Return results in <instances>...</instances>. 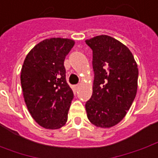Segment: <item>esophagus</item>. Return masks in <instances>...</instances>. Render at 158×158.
<instances>
[{"label":"esophagus","instance_id":"34e87169","mask_svg":"<svg viewBox=\"0 0 158 158\" xmlns=\"http://www.w3.org/2000/svg\"><path fill=\"white\" fill-rule=\"evenodd\" d=\"M79 85H75V86H74V90H75V91H76V92H77V91L79 90Z\"/></svg>","mask_w":158,"mask_h":158}]
</instances>
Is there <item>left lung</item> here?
Segmentation results:
<instances>
[{
    "label": "left lung",
    "mask_w": 158,
    "mask_h": 158,
    "mask_svg": "<svg viewBox=\"0 0 158 158\" xmlns=\"http://www.w3.org/2000/svg\"><path fill=\"white\" fill-rule=\"evenodd\" d=\"M93 50V95L85 103L90 122L101 128L118 124L131 106L138 90V69L132 53L108 35L86 40Z\"/></svg>",
    "instance_id": "1"
}]
</instances>
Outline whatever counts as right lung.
Instances as JSON below:
<instances>
[{"instance_id":"obj_1","label":"right lung","mask_w":158,"mask_h":158,"mask_svg":"<svg viewBox=\"0 0 158 158\" xmlns=\"http://www.w3.org/2000/svg\"><path fill=\"white\" fill-rule=\"evenodd\" d=\"M73 40L47 39L26 57L20 83L27 107L40 126L59 129L67 121L73 93L65 79L64 60Z\"/></svg>"}]
</instances>
